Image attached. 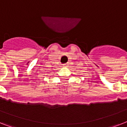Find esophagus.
Masks as SVG:
<instances>
[{"mask_svg": "<svg viewBox=\"0 0 127 127\" xmlns=\"http://www.w3.org/2000/svg\"><path fill=\"white\" fill-rule=\"evenodd\" d=\"M68 64H69L68 63H66V64H64L63 65L64 66H68Z\"/></svg>", "mask_w": 127, "mask_h": 127, "instance_id": "1", "label": "esophagus"}]
</instances>
